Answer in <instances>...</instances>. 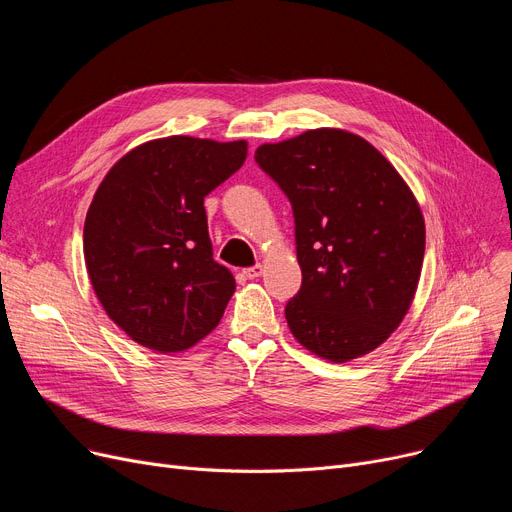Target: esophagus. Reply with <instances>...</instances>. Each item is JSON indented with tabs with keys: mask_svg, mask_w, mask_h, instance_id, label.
<instances>
[{
	"mask_svg": "<svg viewBox=\"0 0 512 512\" xmlns=\"http://www.w3.org/2000/svg\"><path fill=\"white\" fill-rule=\"evenodd\" d=\"M261 272H263V267H261L259 263H257V265H251V267H245V270H242V274H245V278H249V280L259 278Z\"/></svg>",
	"mask_w": 512,
	"mask_h": 512,
	"instance_id": "obj_1",
	"label": "esophagus"
}]
</instances>
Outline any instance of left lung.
<instances>
[{"instance_id": "1", "label": "left lung", "mask_w": 512, "mask_h": 512, "mask_svg": "<svg viewBox=\"0 0 512 512\" xmlns=\"http://www.w3.org/2000/svg\"><path fill=\"white\" fill-rule=\"evenodd\" d=\"M288 197L303 282L288 328L344 363L378 348L407 315L425 253L421 209L390 161L357 134L319 128L255 151Z\"/></svg>"}]
</instances>
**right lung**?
Segmentation results:
<instances>
[{"label":"right lung","mask_w":512,"mask_h":512,"mask_svg":"<svg viewBox=\"0 0 512 512\" xmlns=\"http://www.w3.org/2000/svg\"><path fill=\"white\" fill-rule=\"evenodd\" d=\"M245 157V141L157 139L99 184L85 263L105 313L134 342L178 353L220 324L234 276L213 259L203 201Z\"/></svg>","instance_id":"add662e5"}]
</instances>
